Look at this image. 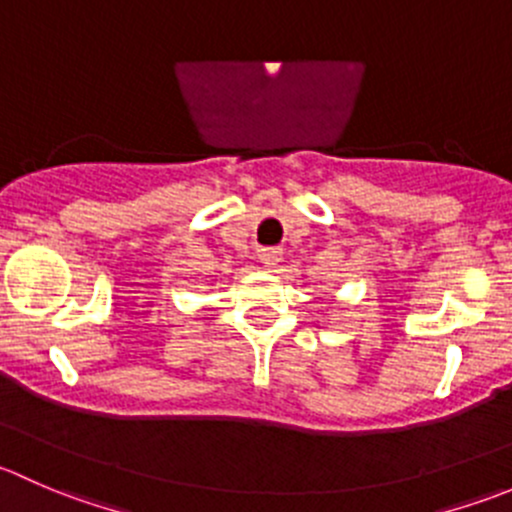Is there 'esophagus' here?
Returning a JSON list of instances; mask_svg holds the SVG:
<instances>
[{
  "instance_id": "34e87169",
  "label": "esophagus",
  "mask_w": 512,
  "mask_h": 512,
  "mask_svg": "<svg viewBox=\"0 0 512 512\" xmlns=\"http://www.w3.org/2000/svg\"><path fill=\"white\" fill-rule=\"evenodd\" d=\"M257 257H260L262 265L275 267L282 260V250L280 247H262V250H257Z\"/></svg>"
}]
</instances>
